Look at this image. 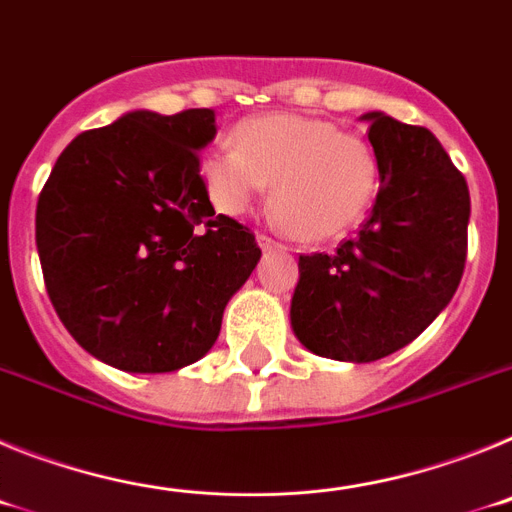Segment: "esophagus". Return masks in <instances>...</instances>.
<instances>
[{
    "label": "esophagus",
    "mask_w": 512,
    "mask_h": 512,
    "mask_svg": "<svg viewBox=\"0 0 512 512\" xmlns=\"http://www.w3.org/2000/svg\"><path fill=\"white\" fill-rule=\"evenodd\" d=\"M256 241H259V246L264 248V251H271V248H282V243H279L277 238L269 233H259L256 235Z\"/></svg>",
    "instance_id": "34e87169"
}]
</instances>
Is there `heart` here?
Here are the masks:
<instances>
[{
	"label": "heart",
	"mask_w": 512,
	"mask_h": 512,
	"mask_svg": "<svg viewBox=\"0 0 512 512\" xmlns=\"http://www.w3.org/2000/svg\"><path fill=\"white\" fill-rule=\"evenodd\" d=\"M200 179L217 212L241 217L261 194L274 215L307 241L346 233L364 217L379 187L374 148L320 117L271 112L243 120L233 143L200 161Z\"/></svg>",
	"instance_id": "b5f03b06"
}]
</instances>
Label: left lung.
I'll list each match as a JSON object with an SVG mask.
<instances>
[{"label": "left lung", "mask_w": 512, "mask_h": 512, "mask_svg": "<svg viewBox=\"0 0 512 512\" xmlns=\"http://www.w3.org/2000/svg\"><path fill=\"white\" fill-rule=\"evenodd\" d=\"M379 192L359 233L300 256L292 330L312 354L366 364L395 354L449 305L467 261L469 189L436 135L366 112Z\"/></svg>", "instance_id": "1"}]
</instances>
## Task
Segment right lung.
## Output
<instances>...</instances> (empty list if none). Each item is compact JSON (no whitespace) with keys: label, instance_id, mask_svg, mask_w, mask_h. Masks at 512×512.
I'll list each match as a JSON object with an SVG mask.
<instances>
[{"label":"right lung","instance_id":"add662e5","mask_svg":"<svg viewBox=\"0 0 512 512\" xmlns=\"http://www.w3.org/2000/svg\"><path fill=\"white\" fill-rule=\"evenodd\" d=\"M215 112L135 110L63 148L38 197L48 297L74 341L135 374L176 372L217 341L261 259L251 228L215 215L200 156Z\"/></svg>","mask_w":512,"mask_h":512}]
</instances>
